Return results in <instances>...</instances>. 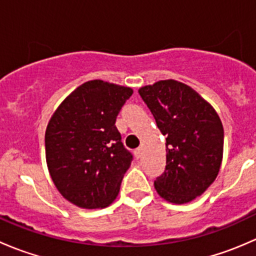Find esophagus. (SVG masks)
Here are the masks:
<instances>
[{"label":"esophagus","instance_id":"34e87169","mask_svg":"<svg viewBox=\"0 0 256 256\" xmlns=\"http://www.w3.org/2000/svg\"><path fill=\"white\" fill-rule=\"evenodd\" d=\"M134 154H135L136 158H140L141 154H142V148H141V147H138V148H136L135 151H134Z\"/></svg>","mask_w":256,"mask_h":256}]
</instances>
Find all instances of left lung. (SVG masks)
Masks as SVG:
<instances>
[{"instance_id": "1", "label": "left lung", "mask_w": 256, "mask_h": 256, "mask_svg": "<svg viewBox=\"0 0 256 256\" xmlns=\"http://www.w3.org/2000/svg\"><path fill=\"white\" fill-rule=\"evenodd\" d=\"M166 138V168L154 180L160 197L184 204L214 182L223 160L224 131L214 108L196 90L174 79L138 89Z\"/></svg>"}]
</instances>
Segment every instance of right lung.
Returning <instances> with one entry per match:
<instances>
[{
    "mask_svg": "<svg viewBox=\"0 0 256 256\" xmlns=\"http://www.w3.org/2000/svg\"><path fill=\"white\" fill-rule=\"evenodd\" d=\"M134 90L95 79L72 92L49 120L46 160L62 196L84 209L116 200L132 156L121 142L116 116Z\"/></svg>",
    "mask_w": 256,
    "mask_h": 256,
    "instance_id": "add662e5",
    "label": "right lung"
}]
</instances>
